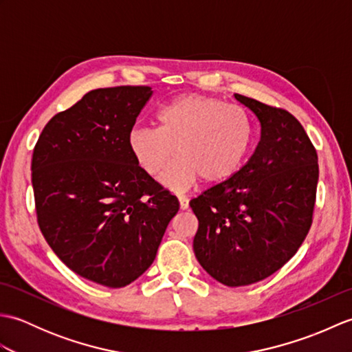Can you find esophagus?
Instances as JSON below:
<instances>
[{
	"label": "esophagus",
	"mask_w": 352,
	"mask_h": 352,
	"mask_svg": "<svg viewBox=\"0 0 352 352\" xmlns=\"http://www.w3.org/2000/svg\"><path fill=\"white\" fill-rule=\"evenodd\" d=\"M178 203H180L182 210H188L189 208V198L184 195H178Z\"/></svg>",
	"instance_id": "34e87169"
}]
</instances>
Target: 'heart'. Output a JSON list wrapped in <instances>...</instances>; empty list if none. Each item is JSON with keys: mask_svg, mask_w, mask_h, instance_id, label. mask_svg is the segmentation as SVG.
I'll list each match as a JSON object with an SVG mask.
<instances>
[{"mask_svg": "<svg viewBox=\"0 0 352 352\" xmlns=\"http://www.w3.org/2000/svg\"><path fill=\"white\" fill-rule=\"evenodd\" d=\"M157 129L136 126L129 134V149L149 175L160 174L163 188L188 190L203 178L206 184L228 182L241 169L252 142L248 113L236 104L213 96H177L157 111Z\"/></svg>", "mask_w": 352, "mask_h": 352, "instance_id": "obj_1", "label": "heart"}]
</instances>
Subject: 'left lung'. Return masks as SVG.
<instances>
[{"instance_id":"1","label":"left lung","mask_w":352,"mask_h":352,"mask_svg":"<svg viewBox=\"0 0 352 352\" xmlns=\"http://www.w3.org/2000/svg\"><path fill=\"white\" fill-rule=\"evenodd\" d=\"M260 122L252 155L228 182L190 201L198 218L193 252L228 287L265 280L304 242L316 199L318 154L289 111L234 94Z\"/></svg>"}]
</instances>
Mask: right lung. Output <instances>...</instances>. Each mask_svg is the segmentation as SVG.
Returning a JSON list of instances; mask_svg holds the SVG:
<instances>
[{
  "label": "right lung",
  "instance_id": "add662e5",
  "mask_svg": "<svg viewBox=\"0 0 352 352\" xmlns=\"http://www.w3.org/2000/svg\"><path fill=\"white\" fill-rule=\"evenodd\" d=\"M148 86L95 89L45 125L32 183L45 241L71 271L119 289L153 265L180 204L142 169L129 134Z\"/></svg>",
  "mask_w": 352,
  "mask_h": 352
}]
</instances>
